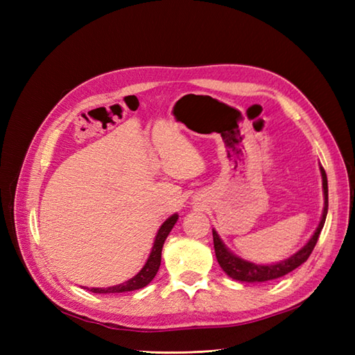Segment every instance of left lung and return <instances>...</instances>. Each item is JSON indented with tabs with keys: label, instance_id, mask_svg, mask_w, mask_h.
<instances>
[{
	"label": "left lung",
	"instance_id": "obj_1",
	"mask_svg": "<svg viewBox=\"0 0 355 355\" xmlns=\"http://www.w3.org/2000/svg\"><path fill=\"white\" fill-rule=\"evenodd\" d=\"M320 173H322L323 195H325V207H323L322 220L318 225V229H315L314 235L310 238V241H308V243L300 248L299 252L290 256L288 259H284L276 263H266V266L245 261L233 253L230 248L225 247V244L221 241L216 230H212L216 259H218V263L221 266V268L225 271V275H229L232 279H236V281H241V282H267V281H273V279L288 275L290 271L296 270L299 266H302V263L310 258L311 252L314 250V245L318 244L319 235L323 229V224H325L327 214H328V180H327L325 169H323L322 166H320Z\"/></svg>",
	"mask_w": 355,
	"mask_h": 355
}]
</instances>
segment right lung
I'll return each instance as SVG.
<instances>
[{"label":"right lung","instance_id":"1","mask_svg":"<svg viewBox=\"0 0 355 355\" xmlns=\"http://www.w3.org/2000/svg\"><path fill=\"white\" fill-rule=\"evenodd\" d=\"M178 220V214H173L172 216H169L168 220H166L162 227L158 229L157 232V236L154 241V245H153V250L149 253V258L146 261L145 266L139 271L137 275L132 276L131 279H128V281L114 285V286H108V288H88L89 291L93 293H125V291H134V290H140L143 286H146L155 277L158 268H160V262H162V248L166 238H168L169 232L172 230L173 224L177 223Z\"/></svg>","mask_w":355,"mask_h":355}]
</instances>
